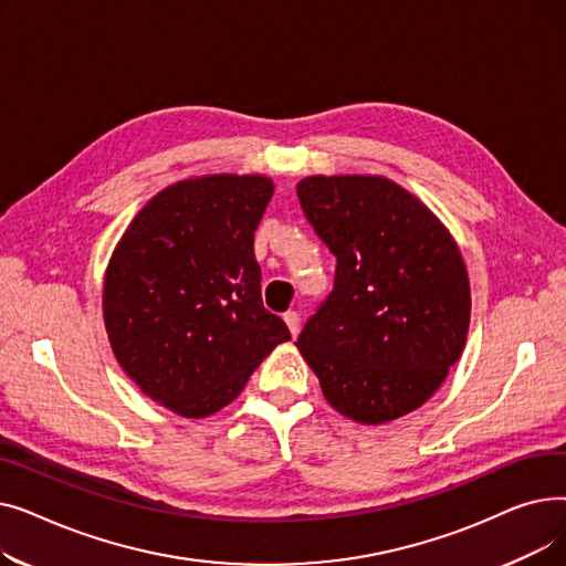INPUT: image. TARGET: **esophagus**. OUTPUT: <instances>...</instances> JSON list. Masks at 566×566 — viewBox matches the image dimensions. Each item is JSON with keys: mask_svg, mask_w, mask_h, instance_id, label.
<instances>
[{"mask_svg": "<svg viewBox=\"0 0 566 566\" xmlns=\"http://www.w3.org/2000/svg\"><path fill=\"white\" fill-rule=\"evenodd\" d=\"M284 323H286V328H289V333L295 337L298 335V331H301V316L295 314V312H286L284 314Z\"/></svg>", "mask_w": 566, "mask_h": 566, "instance_id": "34e87169", "label": "esophagus"}]
</instances>
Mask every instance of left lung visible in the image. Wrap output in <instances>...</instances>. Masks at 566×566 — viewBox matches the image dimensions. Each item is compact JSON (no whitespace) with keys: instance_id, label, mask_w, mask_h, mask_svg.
<instances>
[{"instance_id":"obj_1","label":"left lung","mask_w":566,"mask_h":566,"mask_svg":"<svg viewBox=\"0 0 566 566\" xmlns=\"http://www.w3.org/2000/svg\"><path fill=\"white\" fill-rule=\"evenodd\" d=\"M298 199L337 271L295 346L344 418H403L436 395L468 339L470 280L454 235L385 176H307Z\"/></svg>"}]
</instances>
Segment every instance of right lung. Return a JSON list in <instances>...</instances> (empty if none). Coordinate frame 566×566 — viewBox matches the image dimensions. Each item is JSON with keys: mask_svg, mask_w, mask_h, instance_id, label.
Instances as JSON below:
<instances>
[{"mask_svg": "<svg viewBox=\"0 0 566 566\" xmlns=\"http://www.w3.org/2000/svg\"><path fill=\"white\" fill-rule=\"evenodd\" d=\"M275 192L263 174H206L148 199L109 256L103 321L137 388L201 420L243 392L291 339L261 303L254 231Z\"/></svg>", "mask_w": 566, "mask_h": 566, "instance_id": "right-lung-1", "label": "right lung"}]
</instances>
